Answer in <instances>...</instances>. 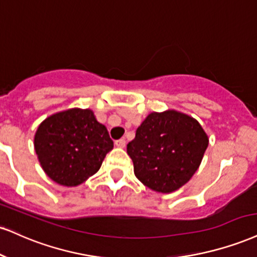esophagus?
Wrapping results in <instances>:
<instances>
[{"label":"esophagus","mask_w":257,"mask_h":257,"mask_svg":"<svg viewBox=\"0 0 257 257\" xmlns=\"http://www.w3.org/2000/svg\"><path fill=\"white\" fill-rule=\"evenodd\" d=\"M115 145L118 148H124L125 147V139H119L115 142Z\"/></svg>","instance_id":"obj_1"}]
</instances>
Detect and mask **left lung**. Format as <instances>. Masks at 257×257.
Instances as JSON below:
<instances>
[{"mask_svg": "<svg viewBox=\"0 0 257 257\" xmlns=\"http://www.w3.org/2000/svg\"><path fill=\"white\" fill-rule=\"evenodd\" d=\"M197 120L176 110L151 112L126 145L137 178L157 193L169 194L189 182L208 147Z\"/></svg>", "mask_w": 257, "mask_h": 257, "instance_id": "left-lung-1", "label": "left lung"}]
</instances>
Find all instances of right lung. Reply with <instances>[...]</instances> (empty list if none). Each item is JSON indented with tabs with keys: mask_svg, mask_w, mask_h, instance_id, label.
<instances>
[{
	"mask_svg": "<svg viewBox=\"0 0 257 257\" xmlns=\"http://www.w3.org/2000/svg\"><path fill=\"white\" fill-rule=\"evenodd\" d=\"M113 148L106 126L91 109L73 107L49 116L35 135L40 166L55 183L76 187L93 176Z\"/></svg>",
	"mask_w": 257,
	"mask_h": 257,
	"instance_id": "right-lung-1",
	"label": "right lung"
}]
</instances>
